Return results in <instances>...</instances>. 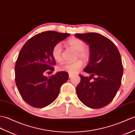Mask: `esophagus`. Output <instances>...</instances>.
Returning <instances> with one entry per match:
<instances>
[{"instance_id": "obj_1", "label": "esophagus", "mask_w": 135, "mask_h": 135, "mask_svg": "<svg viewBox=\"0 0 135 135\" xmlns=\"http://www.w3.org/2000/svg\"><path fill=\"white\" fill-rule=\"evenodd\" d=\"M73 74H69V78H71V77H73Z\"/></svg>"}]
</instances>
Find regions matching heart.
Returning <instances> with one entry per match:
<instances>
[{"label": "heart", "instance_id": "1", "mask_svg": "<svg viewBox=\"0 0 135 135\" xmlns=\"http://www.w3.org/2000/svg\"><path fill=\"white\" fill-rule=\"evenodd\" d=\"M68 46L77 51L76 59H81L83 61L86 62L91 58V53L86 49V43L83 40L79 38L74 37L69 40L67 42ZM62 47L61 44H55L51 50V55L56 62H61L62 61ZM83 66V62L81 60L73 63H65L59 67V70L73 74L76 73Z\"/></svg>", "mask_w": 135, "mask_h": 135}]
</instances>
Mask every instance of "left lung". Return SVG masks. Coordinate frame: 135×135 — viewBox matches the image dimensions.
<instances>
[{
    "label": "left lung",
    "mask_w": 135,
    "mask_h": 135,
    "mask_svg": "<svg viewBox=\"0 0 135 135\" xmlns=\"http://www.w3.org/2000/svg\"><path fill=\"white\" fill-rule=\"evenodd\" d=\"M74 36L89 45L91 53L89 63L84 70L91 76L80 75L77 97L88 107L102 108L113 100L120 87L123 74L120 54L113 41L100 34L86 33ZM92 78L94 81H90Z\"/></svg>",
    "instance_id": "left-lung-1"
}]
</instances>
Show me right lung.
Returning a JSON list of instances; mask_svg holds the SVG:
<instances>
[{"instance_id": "add662e5", "label": "right lung", "mask_w": 135, "mask_h": 135, "mask_svg": "<svg viewBox=\"0 0 135 135\" xmlns=\"http://www.w3.org/2000/svg\"><path fill=\"white\" fill-rule=\"evenodd\" d=\"M69 36L55 31L41 32L27 41L21 50L15 66V81L22 98L31 106L42 108L52 103L68 80L65 71L49 77L44 74L54 70L52 47Z\"/></svg>"}]
</instances>
